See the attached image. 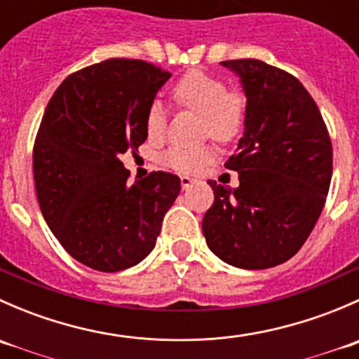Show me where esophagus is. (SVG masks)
<instances>
[{
	"label": "esophagus",
	"mask_w": 359,
	"mask_h": 359,
	"mask_svg": "<svg viewBox=\"0 0 359 359\" xmlns=\"http://www.w3.org/2000/svg\"><path fill=\"white\" fill-rule=\"evenodd\" d=\"M194 180L191 177H180V184H182V189H189L193 186Z\"/></svg>",
	"instance_id": "obj_1"
}]
</instances>
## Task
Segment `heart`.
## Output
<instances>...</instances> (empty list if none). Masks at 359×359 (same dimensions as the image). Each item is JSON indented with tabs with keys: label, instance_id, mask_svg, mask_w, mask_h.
Instances as JSON below:
<instances>
[{
	"label": "heart",
	"instance_id": "heart-1",
	"mask_svg": "<svg viewBox=\"0 0 359 359\" xmlns=\"http://www.w3.org/2000/svg\"><path fill=\"white\" fill-rule=\"evenodd\" d=\"M172 97L180 107L198 112L203 118V135L227 144L241 133L247 119V97L240 90H227L224 79L191 71L175 83ZM166 130V116L161 104H153L146 116V132L149 140H161ZM163 163L180 173H198L213 163L208 147L187 149L170 147L163 154Z\"/></svg>",
	"mask_w": 359,
	"mask_h": 359
}]
</instances>
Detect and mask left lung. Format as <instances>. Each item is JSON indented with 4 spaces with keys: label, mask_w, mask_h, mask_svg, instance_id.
<instances>
[{
    "label": "left lung",
    "mask_w": 359,
    "mask_h": 359,
    "mask_svg": "<svg viewBox=\"0 0 359 359\" xmlns=\"http://www.w3.org/2000/svg\"><path fill=\"white\" fill-rule=\"evenodd\" d=\"M236 72L247 119L226 168L240 186L208 180L213 205L203 217L208 248L241 269L287 262L309 238L327 201L332 142L321 112L290 72L257 59L220 62Z\"/></svg>",
    "instance_id": "8db88e82"
}]
</instances>
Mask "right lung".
Masks as SVG:
<instances>
[{"mask_svg":"<svg viewBox=\"0 0 359 359\" xmlns=\"http://www.w3.org/2000/svg\"><path fill=\"white\" fill-rule=\"evenodd\" d=\"M170 76L144 60H104L67 76L43 114L32 151L39 208L69 255L95 271L146 259L180 193L166 172L130 186L119 159L146 142L147 111Z\"/></svg>","mask_w":359,"mask_h":359,"instance_id":"obj_1","label":"right lung"}]
</instances>
